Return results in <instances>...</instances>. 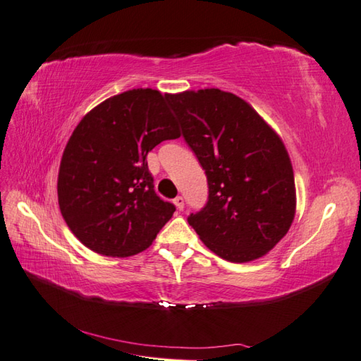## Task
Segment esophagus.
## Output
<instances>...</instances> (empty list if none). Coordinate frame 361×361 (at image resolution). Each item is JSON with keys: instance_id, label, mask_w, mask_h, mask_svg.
Segmentation results:
<instances>
[{"instance_id": "1", "label": "esophagus", "mask_w": 361, "mask_h": 361, "mask_svg": "<svg viewBox=\"0 0 361 361\" xmlns=\"http://www.w3.org/2000/svg\"><path fill=\"white\" fill-rule=\"evenodd\" d=\"M173 204L176 206V209H178V211H183V208H185V198H183L181 195L175 197V198H173Z\"/></svg>"}]
</instances>
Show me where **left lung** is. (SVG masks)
I'll use <instances>...</instances> for the list:
<instances>
[{"mask_svg": "<svg viewBox=\"0 0 361 361\" xmlns=\"http://www.w3.org/2000/svg\"><path fill=\"white\" fill-rule=\"evenodd\" d=\"M208 178V202L188 217L212 252L250 262L274 248L296 209L295 176L278 133L243 99L219 88L167 94Z\"/></svg>", "mask_w": 361, "mask_h": 361, "instance_id": "obj_1", "label": "left lung"}]
</instances>
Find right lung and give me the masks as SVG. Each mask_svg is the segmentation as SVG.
Here are the masks:
<instances>
[{
  "mask_svg": "<svg viewBox=\"0 0 361 361\" xmlns=\"http://www.w3.org/2000/svg\"><path fill=\"white\" fill-rule=\"evenodd\" d=\"M180 136L167 94L130 90L87 113L60 161V212L73 234L94 252L128 257L149 248L175 206L161 200L147 153Z\"/></svg>",
  "mask_w": 361,
  "mask_h": 361,
  "instance_id": "right-lung-1",
  "label": "right lung"
}]
</instances>
